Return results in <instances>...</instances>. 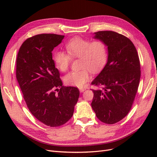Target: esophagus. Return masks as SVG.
Wrapping results in <instances>:
<instances>
[{
  "mask_svg": "<svg viewBox=\"0 0 157 157\" xmlns=\"http://www.w3.org/2000/svg\"><path fill=\"white\" fill-rule=\"evenodd\" d=\"M79 90H80V92H83L84 91H85V90H86V88H80V89H79Z\"/></svg>",
  "mask_w": 157,
  "mask_h": 157,
  "instance_id": "esophagus-1",
  "label": "esophagus"
}]
</instances>
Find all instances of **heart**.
Here are the masks:
<instances>
[{"mask_svg":"<svg viewBox=\"0 0 157 157\" xmlns=\"http://www.w3.org/2000/svg\"><path fill=\"white\" fill-rule=\"evenodd\" d=\"M67 54L56 50L53 59L56 67L65 72L69 67L71 58H80V66L82 69L71 71L64 77L65 83L69 86L81 88L90 78L89 71L97 73L105 65L108 59L106 44L101 40H90L81 37H75L65 44Z\"/></svg>","mask_w":157,"mask_h":157,"instance_id":"heart-1","label":"heart"}]
</instances>
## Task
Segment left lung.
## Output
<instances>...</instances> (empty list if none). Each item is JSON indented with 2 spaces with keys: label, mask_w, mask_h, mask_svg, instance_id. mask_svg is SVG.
<instances>
[{
  "label": "left lung",
  "mask_w": 157,
  "mask_h": 157,
  "mask_svg": "<svg viewBox=\"0 0 157 157\" xmlns=\"http://www.w3.org/2000/svg\"><path fill=\"white\" fill-rule=\"evenodd\" d=\"M94 39L103 40L108 50L105 67L92 82L98 86L92 107L99 121L112 124L130 111L139 86L141 71L136 48L126 36L111 31L94 33Z\"/></svg>",
  "instance_id": "8db88e82"
}]
</instances>
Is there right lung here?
I'll use <instances>...</instances> for the list:
<instances>
[{
    "label": "right lung",
    "mask_w": 157,
    "mask_h": 157,
    "mask_svg": "<svg viewBox=\"0 0 157 157\" xmlns=\"http://www.w3.org/2000/svg\"><path fill=\"white\" fill-rule=\"evenodd\" d=\"M63 38L56 34L30 37L21 44L16 59V78L27 107L50 127L63 125L72 117L80 94L77 88L63 86L52 59V52Z\"/></svg>",
    "instance_id": "add662e5"
}]
</instances>
